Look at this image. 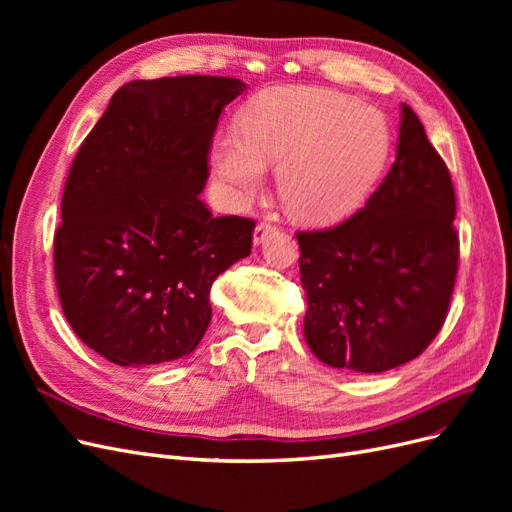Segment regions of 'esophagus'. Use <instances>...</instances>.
<instances>
[{
	"label": "esophagus",
	"instance_id": "34e87169",
	"mask_svg": "<svg viewBox=\"0 0 512 512\" xmlns=\"http://www.w3.org/2000/svg\"><path fill=\"white\" fill-rule=\"evenodd\" d=\"M277 232V228L273 226V224H267V222H260L258 226H256V230H254V245H260V243H265L271 235H275Z\"/></svg>",
	"mask_w": 512,
	"mask_h": 512
}]
</instances>
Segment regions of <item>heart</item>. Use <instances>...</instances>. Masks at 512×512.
Masks as SVG:
<instances>
[{"label": "heart", "instance_id": "obj_1", "mask_svg": "<svg viewBox=\"0 0 512 512\" xmlns=\"http://www.w3.org/2000/svg\"><path fill=\"white\" fill-rule=\"evenodd\" d=\"M393 134L374 106L324 87L262 91L241 128L211 145V170L235 203H250L280 166L284 207L303 222L333 224L359 209L391 158Z\"/></svg>", "mask_w": 512, "mask_h": 512}]
</instances>
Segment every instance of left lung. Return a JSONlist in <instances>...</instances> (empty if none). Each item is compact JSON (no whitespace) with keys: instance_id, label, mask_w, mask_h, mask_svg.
Listing matches in <instances>:
<instances>
[{"instance_id":"left-lung-1","label":"left lung","mask_w":512,"mask_h":512,"mask_svg":"<svg viewBox=\"0 0 512 512\" xmlns=\"http://www.w3.org/2000/svg\"><path fill=\"white\" fill-rule=\"evenodd\" d=\"M451 173L401 104L397 158L365 209L299 232L305 342L337 369L380 374L416 359L442 329L459 237Z\"/></svg>"}]
</instances>
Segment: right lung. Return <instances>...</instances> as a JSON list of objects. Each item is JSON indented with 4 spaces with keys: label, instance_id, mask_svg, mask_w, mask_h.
I'll return each instance as SVG.
<instances>
[{
    "label": "right lung",
    "instance_id": "add662e5",
    "mask_svg": "<svg viewBox=\"0 0 512 512\" xmlns=\"http://www.w3.org/2000/svg\"><path fill=\"white\" fill-rule=\"evenodd\" d=\"M228 76L132 81L72 162L55 232V280L72 331L121 367L188 356L211 322L215 277L250 256L254 220L200 200Z\"/></svg>",
    "mask_w": 512,
    "mask_h": 512
}]
</instances>
